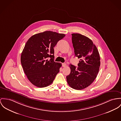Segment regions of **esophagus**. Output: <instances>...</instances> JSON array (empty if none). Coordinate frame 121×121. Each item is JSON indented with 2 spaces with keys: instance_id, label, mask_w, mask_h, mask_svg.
<instances>
[{
  "instance_id": "1",
  "label": "esophagus",
  "mask_w": 121,
  "mask_h": 121,
  "mask_svg": "<svg viewBox=\"0 0 121 121\" xmlns=\"http://www.w3.org/2000/svg\"><path fill=\"white\" fill-rule=\"evenodd\" d=\"M66 64H65V63H63L62 64V66L63 67H65L66 66Z\"/></svg>"
}]
</instances>
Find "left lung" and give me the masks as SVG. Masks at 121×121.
<instances>
[{
  "label": "left lung",
  "mask_w": 121,
  "mask_h": 121,
  "mask_svg": "<svg viewBox=\"0 0 121 121\" xmlns=\"http://www.w3.org/2000/svg\"><path fill=\"white\" fill-rule=\"evenodd\" d=\"M75 56L80 58L78 67L69 65L70 73L66 76L69 85L76 90H82L93 82L100 65L97 47L89 38L80 34H72Z\"/></svg>",
  "instance_id": "8db88e82"
}]
</instances>
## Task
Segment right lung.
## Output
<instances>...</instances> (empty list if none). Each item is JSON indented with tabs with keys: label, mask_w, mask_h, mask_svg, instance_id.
Wrapping results in <instances>:
<instances>
[{
	"label": "right lung",
	"mask_w": 121,
	"mask_h": 121,
	"mask_svg": "<svg viewBox=\"0 0 121 121\" xmlns=\"http://www.w3.org/2000/svg\"><path fill=\"white\" fill-rule=\"evenodd\" d=\"M65 36L47 31L28 39L21 54V62L28 79L35 86L44 87L53 82L62 66V64L54 61V47Z\"/></svg>",
	"instance_id": "1"
}]
</instances>
